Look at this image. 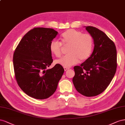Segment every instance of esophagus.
<instances>
[{"label": "esophagus", "instance_id": "esophagus-1", "mask_svg": "<svg viewBox=\"0 0 125 125\" xmlns=\"http://www.w3.org/2000/svg\"><path fill=\"white\" fill-rule=\"evenodd\" d=\"M64 71H67V70H69L70 69V68H68V67H64Z\"/></svg>", "mask_w": 125, "mask_h": 125}]
</instances>
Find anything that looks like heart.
I'll return each instance as SVG.
<instances>
[{"label": "heart", "instance_id": "obj_1", "mask_svg": "<svg viewBox=\"0 0 125 125\" xmlns=\"http://www.w3.org/2000/svg\"><path fill=\"white\" fill-rule=\"evenodd\" d=\"M61 42L53 40L50 44V50L56 57L61 54L62 45L69 44L66 52L68 53L55 61V63L64 67H70L76 64L80 60H86L91 54L93 38L89 34L71 29L63 33L60 37Z\"/></svg>", "mask_w": 125, "mask_h": 125}]
</instances>
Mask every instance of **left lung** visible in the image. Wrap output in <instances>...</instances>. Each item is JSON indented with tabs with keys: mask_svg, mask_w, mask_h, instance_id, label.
<instances>
[{
	"mask_svg": "<svg viewBox=\"0 0 125 125\" xmlns=\"http://www.w3.org/2000/svg\"><path fill=\"white\" fill-rule=\"evenodd\" d=\"M85 27L94 40V50L80 66L74 67L73 83L78 93L92 97L104 92L113 80L117 66V51L104 32L94 27Z\"/></svg>",
	"mask_w": 125,
	"mask_h": 125,
	"instance_id": "8db88e82",
	"label": "left lung"
}]
</instances>
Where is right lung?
<instances>
[{
  "label": "right lung",
  "mask_w": 125,
  "mask_h": 125,
  "mask_svg": "<svg viewBox=\"0 0 125 125\" xmlns=\"http://www.w3.org/2000/svg\"><path fill=\"white\" fill-rule=\"evenodd\" d=\"M58 32L53 29L34 28L25 34L13 56L16 80L28 96L48 98L54 94L64 72L58 64L47 69L53 62L49 46Z\"/></svg>",
  "instance_id": "1"
}]
</instances>
